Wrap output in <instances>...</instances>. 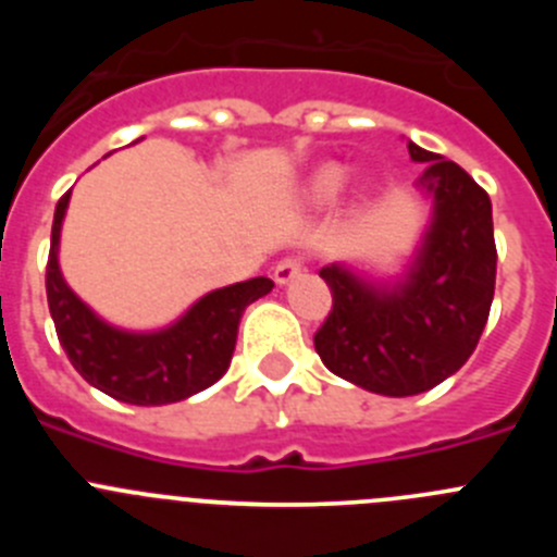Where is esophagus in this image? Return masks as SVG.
Instances as JSON below:
<instances>
[{"instance_id": "1", "label": "esophagus", "mask_w": 557, "mask_h": 557, "mask_svg": "<svg viewBox=\"0 0 557 557\" xmlns=\"http://www.w3.org/2000/svg\"><path fill=\"white\" fill-rule=\"evenodd\" d=\"M301 270H304L301 256H287V259H282V262L273 268L275 284H289L295 275H301Z\"/></svg>"}]
</instances>
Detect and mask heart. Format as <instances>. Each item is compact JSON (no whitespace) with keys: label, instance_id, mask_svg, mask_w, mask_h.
<instances>
[{"label":"heart","instance_id":"b5f03b06","mask_svg":"<svg viewBox=\"0 0 557 557\" xmlns=\"http://www.w3.org/2000/svg\"><path fill=\"white\" fill-rule=\"evenodd\" d=\"M343 181H346V172L339 170L337 164H329L323 170H318L312 175L307 186V198L312 203H329V200L337 198V191L343 189Z\"/></svg>","mask_w":557,"mask_h":557}]
</instances>
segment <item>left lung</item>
I'll use <instances>...</instances> for the list:
<instances>
[{
	"mask_svg": "<svg viewBox=\"0 0 557 557\" xmlns=\"http://www.w3.org/2000/svg\"><path fill=\"white\" fill-rule=\"evenodd\" d=\"M426 164L418 186L432 220L410 270L396 284H371L339 264L321 278L332 312L314 334L323 366L382 396H416L460 371L488 323L496 284L488 191L437 152L407 141Z\"/></svg>",
	"mask_w": 557,
	"mask_h": 557,
	"instance_id": "obj_1",
	"label": "left lung"
}]
</instances>
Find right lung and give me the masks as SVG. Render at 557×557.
<instances>
[{
  "label": "right lung",
  "instance_id": "add662e5",
  "mask_svg": "<svg viewBox=\"0 0 557 557\" xmlns=\"http://www.w3.org/2000/svg\"><path fill=\"white\" fill-rule=\"evenodd\" d=\"M66 191L55 206L52 243L47 259V301L58 339L75 371L88 385L116 401L159 407L206 391L228 371L236 329L245 307L273 289L259 275L203 295L184 318L159 332H125L97 318L72 293L58 264L61 223L69 206Z\"/></svg>",
  "mask_w": 557,
  "mask_h": 557
}]
</instances>
